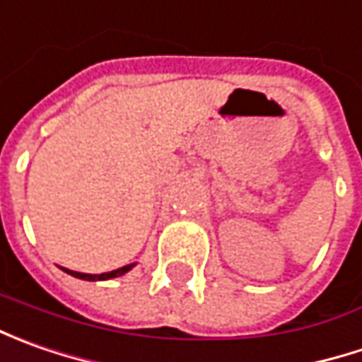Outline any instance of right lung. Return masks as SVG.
<instances>
[{
    "label": "right lung",
    "mask_w": 362,
    "mask_h": 362,
    "mask_svg": "<svg viewBox=\"0 0 362 362\" xmlns=\"http://www.w3.org/2000/svg\"><path fill=\"white\" fill-rule=\"evenodd\" d=\"M134 264H129V266H122L119 270H112V272H106V274H82V272H72V270H66L62 268L66 274H70V276H74V278H80V280H90V282H96V280H110V278H119L122 274H127V272L131 270Z\"/></svg>",
    "instance_id": "right-lung-1"
}]
</instances>
